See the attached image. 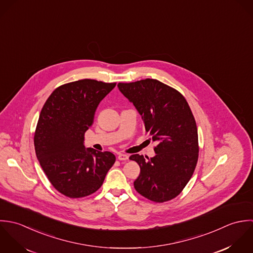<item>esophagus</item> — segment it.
<instances>
[{
  "instance_id": "34e87169",
  "label": "esophagus",
  "mask_w": 253,
  "mask_h": 253,
  "mask_svg": "<svg viewBox=\"0 0 253 253\" xmlns=\"http://www.w3.org/2000/svg\"><path fill=\"white\" fill-rule=\"evenodd\" d=\"M129 158V155L128 154H124V153H119L118 154V159L120 160V161H125V160H127Z\"/></svg>"
}]
</instances>
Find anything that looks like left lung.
Here are the masks:
<instances>
[{
	"label": "left lung",
	"instance_id": "left-lung-1",
	"mask_svg": "<svg viewBox=\"0 0 253 253\" xmlns=\"http://www.w3.org/2000/svg\"><path fill=\"white\" fill-rule=\"evenodd\" d=\"M117 87L134 104L146 133L157 143L153 157L130 156L141 168L134 187L152 202H168L180 195L198 163V128L192 110L183 95L155 79L118 83Z\"/></svg>",
	"mask_w": 253,
	"mask_h": 253
}]
</instances>
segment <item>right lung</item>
Instances as JSON below:
<instances>
[{
	"label": "right lung",
	"instance_id": "add662e5",
	"mask_svg": "<svg viewBox=\"0 0 253 253\" xmlns=\"http://www.w3.org/2000/svg\"><path fill=\"white\" fill-rule=\"evenodd\" d=\"M116 83L83 79L56 88L45 102L37 123V158L55 190L70 199L90 196L102 185L115 162L109 152L84 146L101 100Z\"/></svg>",
	"mask_w": 253,
	"mask_h": 253
}]
</instances>
